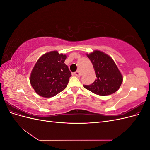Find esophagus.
Returning <instances> with one entry per match:
<instances>
[{
    "label": "esophagus",
    "mask_w": 150,
    "mask_h": 150,
    "mask_svg": "<svg viewBox=\"0 0 150 150\" xmlns=\"http://www.w3.org/2000/svg\"><path fill=\"white\" fill-rule=\"evenodd\" d=\"M72 74H73L74 76H77V77H80L81 76V73L79 71H76V72H74V73H72Z\"/></svg>",
    "instance_id": "1"
}]
</instances>
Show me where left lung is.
Returning a JSON list of instances; mask_svg holds the SVG:
<instances>
[{
	"instance_id": "obj_1",
	"label": "left lung",
	"mask_w": 150,
	"mask_h": 150,
	"mask_svg": "<svg viewBox=\"0 0 150 150\" xmlns=\"http://www.w3.org/2000/svg\"><path fill=\"white\" fill-rule=\"evenodd\" d=\"M87 56L93 65L96 78L93 84L84 85V88L100 96L117 91L122 82V76L112 58L99 51L87 54Z\"/></svg>"
}]
</instances>
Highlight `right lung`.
<instances>
[{"label":"right lung","mask_w":150,"mask_h":150,"mask_svg":"<svg viewBox=\"0 0 150 150\" xmlns=\"http://www.w3.org/2000/svg\"><path fill=\"white\" fill-rule=\"evenodd\" d=\"M66 56L57 51L44 54L32 71L30 82L39 96L53 97L65 89L71 73L64 61Z\"/></svg>","instance_id":"add662e5"}]
</instances>
